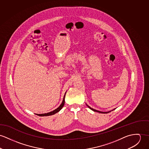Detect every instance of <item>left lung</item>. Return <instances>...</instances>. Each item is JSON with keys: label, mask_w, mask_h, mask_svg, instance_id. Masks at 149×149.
I'll list each match as a JSON object with an SVG mask.
<instances>
[{"label": "left lung", "mask_w": 149, "mask_h": 149, "mask_svg": "<svg viewBox=\"0 0 149 149\" xmlns=\"http://www.w3.org/2000/svg\"><path fill=\"white\" fill-rule=\"evenodd\" d=\"M87 106H88V108H90L91 110H92L93 111H96V112H98V113H104V114H106V113H109V112H110V111H108V112H102V111H98V110H95V109H92L91 107H89L87 104H86Z\"/></svg>", "instance_id": "left-lung-1"}]
</instances>
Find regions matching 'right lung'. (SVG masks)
<instances>
[{
  "instance_id": "obj_1",
  "label": "right lung",
  "mask_w": 149,
  "mask_h": 149,
  "mask_svg": "<svg viewBox=\"0 0 149 149\" xmlns=\"http://www.w3.org/2000/svg\"><path fill=\"white\" fill-rule=\"evenodd\" d=\"M66 93H65V95H64V97H63V101H62V103L61 104V105L56 109H55V110H53L52 111H51L50 113H45V114H36V115L38 116H52V115H54V114H56V113H58V112H59L62 108H63V106H64V104H65V95H66Z\"/></svg>"
}]
</instances>
